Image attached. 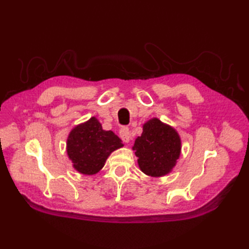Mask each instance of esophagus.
<instances>
[{
    "instance_id": "esophagus-1",
    "label": "esophagus",
    "mask_w": 249,
    "mask_h": 249,
    "mask_svg": "<svg viewBox=\"0 0 249 249\" xmlns=\"http://www.w3.org/2000/svg\"><path fill=\"white\" fill-rule=\"evenodd\" d=\"M120 137L121 139L123 140L124 142H128L129 141V128L126 127V126H123L120 129Z\"/></svg>"
}]
</instances>
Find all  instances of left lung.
Here are the masks:
<instances>
[{"label": "left lung", "instance_id": "obj_1", "mask_svg": "<svg viewBox=\"0 0 249 249\" xmlns=\"http://www.w3.org/2000/svg\"><path fill=\"white\" fill-rule=\"evenodd\" d=\"M133 150L139 167L147 176L161 177L171 171L181 152V140L172 127L152 119L143 125Z\"/></svg>", "mask_w": 249, "mask_h": 249}]
</instances>
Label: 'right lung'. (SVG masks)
I'll list each match as a JSON object with an SVG mask.
<instances>
[{"mask_svg":"<svg viewBox=\"0 0 249 249\" xmlns=\"http://www.w3.org/2000/svg\"><path fill=\"white\" fill-rule=\"evenodd\" d=\"M123 146L113 131L104 130L96 118L73 128L67 139V154L73 168L82 174L97 173L111 152Z\"/></svg>","mask_w":249,"mask_h":249,"instance_id":"1","label":"right lung"}]
</instances>
